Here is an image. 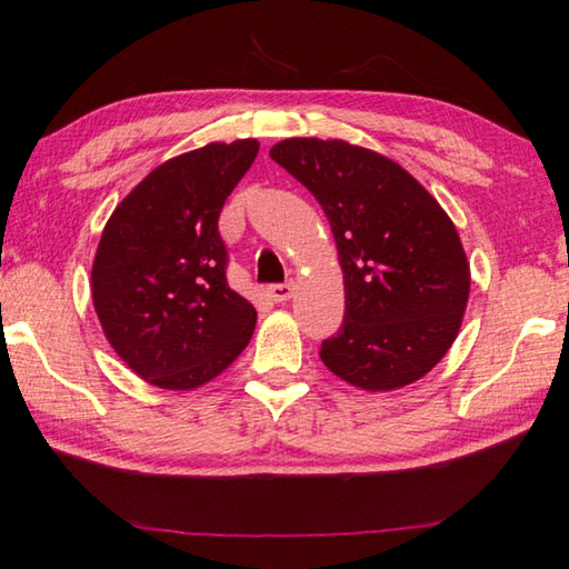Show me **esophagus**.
I'll use <instances>...</instances> for the list:
<instances>
[{
	"label": "esophagus",
	"mask_w": 569,
	"mask_h": 569,
	"mask_svg": "<svg viewBox=\"0 0 569 569\" xmlns=\"http://www.w3.org/2000/svg\"><path fill=\"white\" fill-rule=\"evenodd\" d=\"M269 296L276 300V303H286V300L293 296V283H273L269 288Z\"/></svg>",
	"instance_id": "34e87169"
}]
</instances>
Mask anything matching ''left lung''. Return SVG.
Here are the masks:
<instances>
[{
    "mask_svg": "<svg viewBox=\"0 0 569 569\" xmlns=\"http://www.w3.org/2000/svg\"><path fill=\"white\" fill-rule=\"evenodd\" d=\"M271 160L318 199L338 243L345 320L322 340V365L367 392L417 382L449 352L469 303L453 221L405 167L358 144L288 138Z\"/></svg>",
    "mask_w": 569,
    "mask_h": 569,
    "instance_id": "1",
    "label": "left lung"
}]
</instances>
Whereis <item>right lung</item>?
<instances>
[{
  "instance_id": "obj_1",
  "label": "right lung",
  "mask_w": 569,
  "mask_h": 569,
  "mask_svg": "<svg viewBox=\"0 0 569 569\" xmlns=\"http://www.w3.org/2000/svg\"><path fill=\"white\" fill-rule=\"evenodd\" d=\"M259 142H209L162 162L100 237L91 291L108 342L162 389L214 380L247 348L256 310L227 283L219 214Z\"/></svg>"
}]
</instances>
